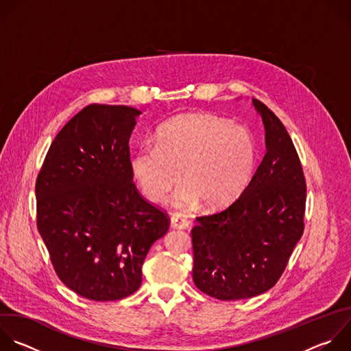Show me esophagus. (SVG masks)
Here are the masks:
<instances>
[{"label":"esophagus","instance_id":"34e87169","mask_svg":"<svg viewBox=\"0 0 351 351\" xmlns=\"http://www.w3.org/2000/svg\"><path fill=\"white\" fill-rule=\"evenodd\" d=\"M171 226L173 228H187L190 226V221L184 216H182L179 213H173L171 216Z\"/></svg>","mask_w":351,"mask_h":351}]
</instances>
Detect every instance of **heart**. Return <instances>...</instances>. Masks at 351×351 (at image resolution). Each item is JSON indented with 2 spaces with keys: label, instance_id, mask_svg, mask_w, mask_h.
Listing matches in <instances>:
<instances>
[{
  "label": "heart",
  "instance_id": "b5f03b06",
  "mask_svg": "<svg viewBox=\"0 0 351 351\" xmlns=\"http://www.w3.org/2000/svg\"><path fill=\"white\" fill-rule=\"evenodd\" d=\"M258 158L254 135L219 117L190 112L164 123L154 145L131 156V171L150 201H161L182 179L172 204L191 208L199 201L219 209L240 197L252 179Z\"/></svg>",
  "mask_w": 351,
  "mask_h": 351
}]
</instances>
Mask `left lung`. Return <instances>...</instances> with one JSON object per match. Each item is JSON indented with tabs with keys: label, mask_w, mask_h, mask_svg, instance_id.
Masks as SVG:
<instances>
[{
	"label": "left lung",
	"mask_w": 351,
	"mask_h": 351,
	"mask_svg": "<svg viewBox=\"0 0 351 351\" xmlns=\"http://www.w3.org/2000/svg\"><path fill=\"white\" fill-rule=\"evenodd\" d=\"M266 132V154L250 184L228 208L197 217L191 230L193 280L219 300L258 296L273 288L300 240L306 180L278 117L252 99Z\"/></svg>",
	"instance_id": "left-lung-1"
}]
</instances>
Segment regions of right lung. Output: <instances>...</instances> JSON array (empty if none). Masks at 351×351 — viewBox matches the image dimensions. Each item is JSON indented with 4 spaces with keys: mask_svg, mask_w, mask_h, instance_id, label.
<instances>
[{
    "mask_svg": "<svg viewBox=\"0 0 351 351\" xmlns=\"http://www.w3.org/2000/svg\"><path fill=\"white\" fill-rule=\"evenodd\" d=\"M142 111L89 104L52 142L36 182L37 227L60 281L77 295L120 300L169 219L138 191L130 138Z\"/></svg>",
    "mask_w": 351,
    "mask_h": 351,
    "instance_id": "right-lung-1",
    "label": "right lung"
}]
</instances>
